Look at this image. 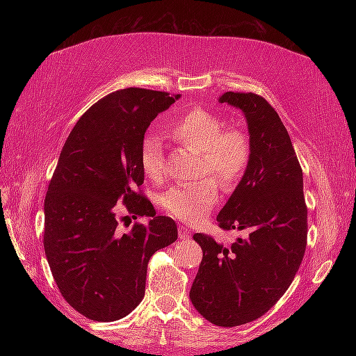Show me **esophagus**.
Returning a JSON list of instances; mask_svg holds the SVG:
<instances>
[{"mask_svg": "<svg viewBox=\"0 0 356 356\" xmlns=\"http://www.w3.org/2000/svg\"><path fill=\"white\" fill-rule=\"evenodd\" d=\"M179 238L180 240H188L191 238V231L185 226H179Z\"/></svg>", "mask_w": 356, "mask_h": 356, "instance_id": "34e87169", "label": "esophagus"}]
</instances>
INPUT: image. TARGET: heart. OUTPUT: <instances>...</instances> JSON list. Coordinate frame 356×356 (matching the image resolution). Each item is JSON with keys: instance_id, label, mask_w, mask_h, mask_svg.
I'll list each match as a JSON object with an SVG mask.
<instances>
[{"instance_id": "b5f03b06", "label": "heart", "mask_w": 356, "mask_h": 356, "mask_svg": "<svg viewBox=\"0 0 356 356\" xmlns=\"http://www.w3.org/2000/svg\"><path fill=\"white\" fill-rule=\"evenodd\" d=\"M172 136L185 146L201 152V176L212 174L226 190L243 179L251 161L250 136L240 129H225V120L206 108L185 111L171 127ZM140 165L149 180L161 182L166 172L163 144L149 135L140 147ZM220 200V186L212 177L174 186L161 196V207L186 222H197Z\"/></svg>"}]
</instances>
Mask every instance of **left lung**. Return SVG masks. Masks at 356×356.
I'll return each instance as SVG.
<instances>
[{"mask_svg": "<svg viewBox=\"0 0 356 356\" xmlns=\"http://www.w3.org/2000/svg\"><path fill=\"white\" fill-rule=\"evenodd\" d=\"M218 100L245 114L251 161L216 221L248 237L225 246L193 236L202 262L190 300L210 323L231 328L264 316L291 286L306 250L308 209L303 171L275 108L252 92H225Z\"/></svg>", "mask_w": 356, "mask_h": 356, "instance_id": "1", "label": "left lung"}]
</instances>
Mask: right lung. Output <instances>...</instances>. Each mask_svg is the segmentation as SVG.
Here are the masks:
<instances>
[{
    "instance_id": "add662e5",
    "label": "right lung",
    "mask_w": 356,
    "mask_h": 356,
    "mask_svg": "<svg viewBox=\"0 0 356 356\" xmlns=\"http://www.w3.org/2000/svg\"><path fill=\"white\" fill-rule=\"evenodd\" d=\"M180 95L127 88L83 114L59 155L45 196L44 248L64 300L84 317L113 322L130 314L146 291L155 251L177 240V225L138 188L144 182L140 147L150 122ZM136 219L117 229L120 202Z\"/></svg>"
}]
</instances>
